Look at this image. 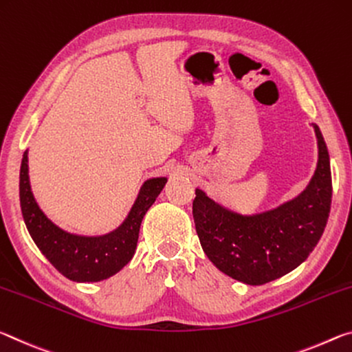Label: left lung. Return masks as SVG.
<instances>
[{
	"instance_id": "1",
	"label": "left lung",
	"mask_w": 352,
	"mask_h": 352,
	"mask_svg": "<svg viewBox=\"0 0 352 352\" xmlns=\"http://www.w3.org/2000/svg\"><path fill=\"white\" fill-rule=\"evenodd\" d=\"M318 138V165L304 192L289 203L256 215H240L197 188L193 220L201 246L210 262L232 279L262 285L290 273L321 239L331 212L329 153Z\"/></svg>"
}]
</instances>
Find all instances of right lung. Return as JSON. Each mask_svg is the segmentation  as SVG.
I'll use <instances>...</instances> for the list:
<instances>
[{
    "instance_id": "1",
    "label": "right lung",
    "mask_w": 352,
    "mask_h": 352,
    "mask_svg": "<svg viewBox=\"0 0 352 352\" xmlns=\"http://www.w3.org/2000/svg\"><path fill=\"white\" fill-rule=\"evenodd\" d=\"M165 184L166 177L148 179L122 226L101 237H84L56 226L40 210L31 192L25 151L20 168L21 214L34 243L57 272L70 280L98 282L118 273L134 256L143 217Z\"/></svg>"
}]
</instances>
